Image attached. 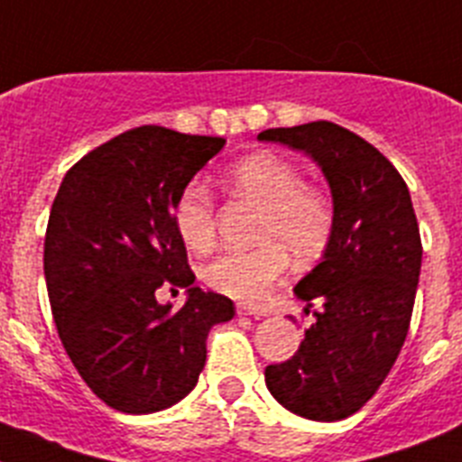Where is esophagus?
<instances>
[{"instance_id": "obj_1", "label": "esophagus", "mask_w": 462, "mask_h": 462, "mask_svg": "<svg viewBox=\"0 0 462 462\" xmlns=\"http://www.w3.org/2000/svg\"><path fill=\"white\" fill-rule=\"evenodd\" d=\"M238 314L240 317H254V319H261V317H268V310L263 308H254V305H238Z\"/></svg>"}]
</instances>
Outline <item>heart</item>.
<instances>
[{"instance_id": "b5f03b06", "label": "heart", "mask_w": 462, "mask_h": 462, "mask_svg": "<svg viewBox=\"0 0 462 462\" xmlns=\"http://www.w3.org/2000/svg\"><path fill=\"white\" fill-rule=\"evenodd\" d=\"M228 185L263 208L254 250L224 252L201 268L208 287L236 300H259L296 261L319 256L333 231V206L324 191L303 185L291 162L273 152L238 159L226 173ZM173 226L191 252L210 250L215 240V203L203 182L182 187L173 203Z\"/></svg>"}]
</instances>
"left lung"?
Here are the masks:
<instances>
[{"instance_id":"obj_1","label":"left lung","mask_w":462,"mask_h":462,"mask_svg":"<svg viewBox=\"0 0 462 462\" xmlns=\"http://www.w3.org/2000/svg\"><path fill=\"white\" fill-rule=\"evenodd\" d=\"M319 164L333 196L324 259L293 293L314 304V324L289 361L266 368V386L289 411L340 421L361 410L393 368L410 330L421 273V236L410 189L374 145L333 122L259 134Z\"/></svg>"}]
</instances>
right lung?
I'll list each match as a JSON object with an SVG mask.
<instances>
[{"instance_id":"right-lung-1","label":"right lung","mask_w":462,"mask_h":462,"mask_svg":"<svg viewBox=\"0 0 462 462\" xmlns=\"http://www.w3.org/2000/svg\"><path fill=\"white\" fill-rule=\"evenodd\" d=\"M224 138L145 125L85 154L51 208L43 273L57 333L92 393L125 414L180 402L234 300L194 284L173 203ZM159 288L188 289L180 310Z\"/></svg>"}]
</instances>
